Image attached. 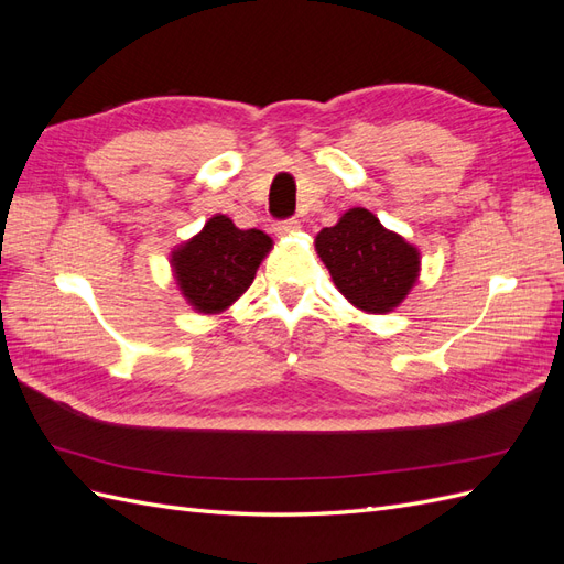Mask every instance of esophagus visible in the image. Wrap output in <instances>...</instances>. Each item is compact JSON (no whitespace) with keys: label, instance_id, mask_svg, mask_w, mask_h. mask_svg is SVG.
Here are the masks:
<instances>
[{"label":"esophagus","instance_id":"1","mask_svg":"<svg viewBox=\"0 0 564 564\" xmlns=\"http://www.w3.org/2000/svg\"><path fill=\"white\" fill-rule=\"evenodd\" d=\"M296 228H299L296 218H284V220H278V224H275L278 235H289V232H294Z\"/></svg>","mask_w":564,"mask_h":564}]
</instances>
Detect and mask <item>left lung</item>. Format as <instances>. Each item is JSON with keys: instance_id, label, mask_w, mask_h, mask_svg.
<instances>
[{"instance_id": "left-lung-1", "label": "left lung", "mask_w": 564, "mask_h": 564, "mask_svg": "<svg viewBox=\"0 0 564 564\" xmlns=\"http://www.w3.org/2000/svg\"><path fill=\"white\" fill-rule=\"evenodd\" d=\"M315 249L338 292L367 313L398 308L419 278V251L362 207L319 230Z\"/></svg>"}]
</instances>
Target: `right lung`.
<instances>
[{
    "label": "right lung",
    "mask_w": 564,
    "mask_h": 564,
    "mask_svg": "<svg viewBox=\"0 0 564 564\" xmlns=\"http://www.w3.org/2000/svg\"><path fill=\"white\" fill-rule=\"evenodd\" d=\"M272 240L261 230H240L228 216H214L172 256L176 282L199 313H218L240 299Z\"/></svg>",
    "instance_id": "1"
}]
</instances>
